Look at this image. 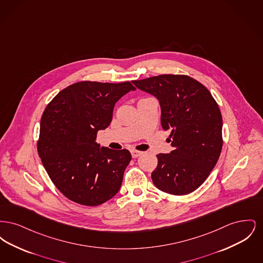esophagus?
Segmentation results:
<instances>
[{
	"mask_svg": "<svg viewBox=\"0 0 263 263\" xmlns=\"http://www.w3.org/2000/svg\"><path fill=\"white\" fill-rule=\"evenodd\" d=\"M141 154H142V152H140V151H131V155H132V158H138V157H139Z\"/></svg>",
	"mask_w": 263,
	"mask_h": 263,
	"instance_id": "esophagus-1",
	"label": "esophagus"
}]
</instances>
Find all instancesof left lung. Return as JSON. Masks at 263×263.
<instances>
[{
    "label": "left lung",
    "mask_w": 263,
    "mask_h": 263,
    "mask_svg": "<svg viewBox=\"0 0 263 263\" xmlns=\"http://www.w3.org/2000/svg\"><path fill=\"white\" fill-rule=\"evenodd\" d=\"M132 83L159 100L161 124L171 132L174 150L157 155L154 184L174 195L194 191L210 175L222 151L223 120L217 102L188 76H156Z\"/></svg>",
    "instance_id": "left-lung-1"
}]
</instances>
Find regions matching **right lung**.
<instances>
[{
  "label": "right lung",
  "mask_w": 263,
  "mask_h": 263,
  "mask_svg": "<svg viewBox=\"0 0 263 263\" xmlns=\"http://www.w3.org/2000/svg\"><path fill=\"white\" fill-rule=\"evenodd\" d=\"M120 84L80 82L61 90L40 121L38 154L51 180L70 200L98 206L119 191L131 154L96 142L112 120L115 103L135 90Z\"/></svg>",
  "instance_id": "add662e5"
}]
</instances>
